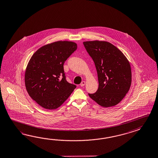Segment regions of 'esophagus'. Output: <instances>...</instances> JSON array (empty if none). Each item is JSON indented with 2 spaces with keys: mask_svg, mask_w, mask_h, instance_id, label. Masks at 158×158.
<instances>
[{
  "mask_svg": "<svg viewBox=\"0 0 158 158\" xmlns=\"http://www.w3.org/2000/svg\"><path fill=\"white\" fill-rule=\"evenodd\" d=\"M85 84V82L83 81H82V82L81 83V84H80V85H81V87H83V86H84Z\"/></svg>",
  "mask_w": 158,
  "mask_h": 158,
  "instance_id": "esophagus-1",
  "label": "esophagus"
}]
</instances>
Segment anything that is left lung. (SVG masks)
<instances>
[{"label":"left lung","instance_id":"obj_1","mask_svg":"<svg viewBox=\"0 0 158 158\" xmlns=\"http://www.w3.org/2000/svg\"><path fill=\"white\" fill-rule=\"evenodd\" d=\"M95 63L98 88L89 96L103 107L118 104L125 96L131 83L130 63L119 49L106 41L83 42Z\"/></svg>","mask_w":158,"mask_h":158}]
</instances>
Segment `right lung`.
<instances>
[{
	"label": "right lung",
	"instance_id": "1",
	"mask_svg": "<svg viewBox=\"0 0 158 158\" xmlns=\"http://www.w3.org/2000/svg\"><path fill=\"white\" fill-rule=\"evenodd\" d=\"M77 49L76 43L56 41L43 46L32 56L25 74L31 98L45 109L60 107L77 86L66 79L63 64Z\"/></svg>",
	"mask_w": 158,
	"mask_h": 158
}]
</instances>
